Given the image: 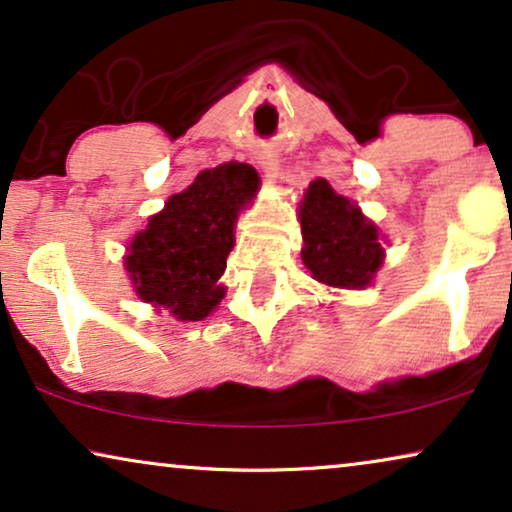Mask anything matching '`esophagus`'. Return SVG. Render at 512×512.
Listing matches in <instances>:
<instances>
[{
	"mask_svg": "<svg viewBox=\"0 0 512 512\" xmlns=\"http://www.w3.org/2000/svg\"><path fill=\"white\" fill-rule=\"evenodd\" d=\"M256 158H258V163H261L263 170L268 172V177H275L277 170H279V158H277V153L272 151V149H261V151L256 153Z\"/></svg>",
	"mask_w": 512,
	"mask_h": 512,
	"instance_id": "esophagus-1",
	"label": "esophagus"
}]
</instances>
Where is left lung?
Returning <instances> with one entry per match:
<instances>
[{
	"mask_svg": "<svg viewBox=\"0 0 512 512\" xmlns=\"http://www.w3.org/2000/svg\"><path fill=\"white\" fill-rule=\"evenodd\" d=\"M300 251L305 268L317 282L333 289H363L382 268L380 233L356 207L338 195L326 179H314L300 200Z\"/></svg>",
	"mask_w": 512,
	"mask_h": 512,
	"instance_id": "1",
	"label": "left lung"
}]
</instances>
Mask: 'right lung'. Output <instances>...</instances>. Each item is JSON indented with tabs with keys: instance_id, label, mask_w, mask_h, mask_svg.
<instances>
[{
	"instance_id": "1",
	"label": "right lung",
	"mask_w": 512,
	"mask_h": 512,
	"mask_svg": "<svg viewBox=\"0 0 512 512\" xmlns=\"http://www.w3.org/2000/svg\"><path fill=\"white\" fill-rule=\"evenodd\" d=\"M256 193L254 167L223 163L172 195L125 254L137 296L179 321L205 319L226 293L219 279L235 247L237 214Z\"/></svg>"
}]
</instances>
